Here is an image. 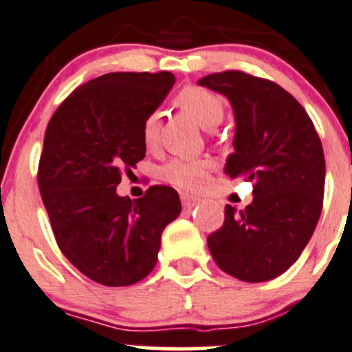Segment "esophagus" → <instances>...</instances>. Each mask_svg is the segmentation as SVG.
<instances>
[{"instance_id": "34e87169", "label": "esophagus", "mask_w": 352, "mask_h": 352, "mask_svg": "<svg viewBox=\"0 0 352 352\" xmlns=\"http://www.w3.org/2000/svg\"><path fill=\"white\" fill-rule=\"evenodd\" d=\"M180 201H182L184 209H192L194 206L199 204V199L189 196V194H180Z\"/></svg>"}]
</instances>
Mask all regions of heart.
I'll list each match as a JSON object with an SVG mask.
<instances>
[{"mask_svg": "<svg viewBox=\"0 0 352 352\" xmlns=\"http://www.w3.org/2000/svg\"><path fill=\"white\" fill-rule=\"evenodd\" d=\"M175 105L189 113L204 129H214L223 119L225 104L221 97L208 88L189 85L175 95ZM160 116L151 110L141 122V138L146 148H153L158 143ZM211 175V163L208 160H170L162 168V179L173 187L187 192H199L206 189Z\"/></svg>", "mask_w": 352, "mask_h": 352, "instance_id": "1", "label": "heart"}]
</instances>
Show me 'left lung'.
Segmentation results:
<instances>
[{
  "label": "left lung",
  "instance_id": "left-lung-1",
  "mask_svg": "<svg viewBox=\"0 0 352 352\" xmlns=\"http://www.w3.org/2000/svg\"><path fill=\"white\" fill-rule=\"evenodd\" d=\"M223 94L235 112V151L225 173L254 184L243 211L226 204L225 223L208 236L221 271L245 283L286 272L311 239L322 212L325 158L307 110L274 81L243 71L197 81Z\"/></svg>",
  "mask_w": 352,
  "mask_h": 352
}]
</instances>
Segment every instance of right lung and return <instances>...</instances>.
Here are the masks:
<instances>
[{"mask_svg": "<svg viewBox=\"0 0 352 352\" xmlns=\"http://www.w3.org/2000/svg\"><path fill=\"white\" fill-rule=\"evenodd\" d=\"M175 76L107 73L78 87L45 129L38 189L56 242L91 281L129 286L153 271L162 233L182 211L177 190L151 186L141 199L117 196L122 170L144 158V116Z\"/></svg>", "mask_w": 352, "mask_h": 352, "instance_id": "obj_1", "label": "right lung"}]
</instances>
